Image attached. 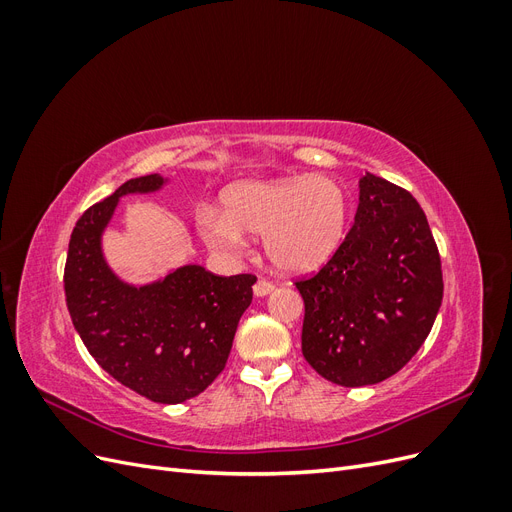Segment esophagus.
I'll return each instance as SVG.
<instances>
[{
  "instance_id": "34e87169",
  "label": "esophagus",
  "mask_w": 512,
  "mask_h": 512,
  "mask_svg": "<svg viewBox=\"0 0 512 512\" xmlns=\"http://www.w3.org/2000/svg\"><path fill=\"white\" fill-rule=\"evenodd\" d=\"M273 290H275V284L269 282V280H258L254 284V294H256V297H267V294L273 292Z\"/></svg>"
}]
</instances>
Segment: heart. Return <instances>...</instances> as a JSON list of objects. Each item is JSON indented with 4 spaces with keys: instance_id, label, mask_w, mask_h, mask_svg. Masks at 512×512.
Instances as JSON below:
<instances>
[{
    "instance_id": "heart-1",
    "label": "heart",
    "mask_w": 512,
    "mask_h": 512,
    "mask_svg": "<svg viewBox=\"0 0 512 512\" xmlns=\"http://www.w3.org/2000/svg\"><path fill=\"white\" fill-rule=\"evenodd\" d=\"M224 213H200L207 243L226 256L245 250L243 232L265 237V252L284 271H309L327 262L342 243L348 196L327 177H284L232 185Z\"/></svg>"
}]
</instances>
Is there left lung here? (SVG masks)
I'll return each instance as SVG.
<instances>
[{
  "label": "left lung",
  "mask_w": 512,
  "mask_h": 512,
  "mask_svg": "<svg viewBox=\"0 0 512 512\" xmlns=\"http://www.w3.org/2000/svg\"><path fill=\"white\" fill-rule=\"evenodd\" d=\"M294 286L305 303L301 350L322 378L350 389L391 378L423 346L444 294L421 205L367 173L346 239Z\"/></svg>",
  "instance_id": "1"
}]
</instances>
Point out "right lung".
Listing matches in <instances>:
<instances>
[{"instance_id": "right-lung-1", "label": "right lung", "mask_w": 512, "mask_h": 512, "mask_svg": "<svg viewBox=\"0 0 512 512\" xmlns=\"http://www.w3.org/2000/svg\"><path fill=\"white\" fill-rule=\"evenodd\" d=\"M160 185V175L130 179L81 215L70 237L64 292L76 333L108 376L156 404H181L226 367L256 275L222 277L188 265L143 288L119 282L100 252L102 230L119 196Z\"/></svg>"}]
</instances>
